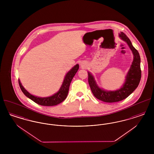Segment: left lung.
Masks as SVG:
<instances>
[{
  "mask_svg": "<svg viewBox=\"0 0 154 154\" xmlns=\"http://www.w3.org/2000/svg\"><path fill=\"white\" fill-rule=\"evenodd\" d=\"M119 36L126 42L134 56L132 65L127 74L125 82L122 87L114 91H105L97 86L94 76L88 72V82L92 94L96 98L104 102H117L126 99L138 87L141 80V71L139 52L132 45L131 40L124 33L121 32L119 34Z\"/></svg>",
  "mask_w": 154,
  "mask_h": 154,
  "instance_id": "obj_1",
  "label": "left lung"
}]
</instances>
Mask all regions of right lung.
<instances>
[{"mask_svg": "<svg viewBox=\"0 0 154 154\" xmlns=\"http://www.w3.org/2000/svg\"><path fill=\"white\" fill-rule=\"evenodd\" d=\"M79 69V65L78 64L74 66L66 74V76L62 83V85L59 89L58 92L55 94L54 95L50 97H37L35 96L31 95L25 88H23L20 80H18L19 85L24 95L26 97H29L30 99L33 100L34 102L38 104L44 106H55L62 102L66 99L68 94L69 86L71 83V81L72 80L75 73L77 72Z\"/></svg>", "mask_w": 154, "mask_h": 154, "instance_id": "add662e5", "label": "right lung"}]
</instances>
